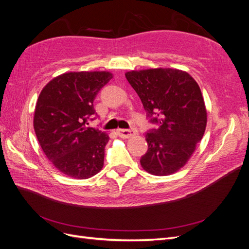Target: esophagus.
Returning a JSON list of instances; mask_svg holds the SVG:
<instances>
[{
    "mask_svg": "<svg viewBox=\"0 0 249 249\" xmlns=\"http://www.w3.org/2000/svg\"><path fill=\"white\" fill-rule=\"evenodd\" d=\"M117 134L119 137L122 138H130L132 136H135L137 134V130L135 129H118Z\"/></svg>",
    "mask_w": 249,
    "mask_h": 249,
    "instance_id": "obj_1",
    "label": "esophagus"
}]
</instances>
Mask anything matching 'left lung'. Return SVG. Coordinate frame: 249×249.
Instances as JSON below:
<instances>
[{"mask_svg": "<svg viewBox=\"0 0 249 249\" xmlns=\"http://www.w3.org/2000/svg\"><path fill=\"white\" fill-rule=\"evenodd\" d=\"M157 129L145 135L147 153L141 166L154 176H169L189 161L207 126L200 88L189 73L175 69L125 72Z\"/></svg>", "mask_w": 249, "mask_h": 249, "instance_id": "left-lung-1", "label": "left lung"}]
</instances>
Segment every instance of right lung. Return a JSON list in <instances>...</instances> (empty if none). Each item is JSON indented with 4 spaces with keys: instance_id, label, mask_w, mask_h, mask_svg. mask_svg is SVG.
Masks as SVG:
<instances>
[{
    "instance_id": "add662e5",
    "label": "right lung",
    "mask_w": 249,
    "mask_h": 249,
    "mask_svg": "<svg viewBox=\"0 0 249 249\" xmlns=\"http://www.w3.org/2000/svg\"><path fill=\"white\" fill-rule=\"evenodd\" d=\"M113 78L109 71H70L44 86L34 112V131L50 162L63 175L89 178L104 166L108 134L88 127L93 101Z\"/></svg>"
}]
</instances>
